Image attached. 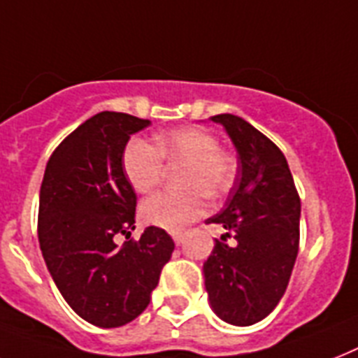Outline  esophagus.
Returning a JSON list of instances; mask_svg holds the SVG:
<instances>
[{"label":"esophagus","mask_w":358,"mask_h":358,"mask_svg":"<svg viewBox=\"0 0 358 358\" xmlns=\"http://www.w3.org/2000/svg\"><path fill=\"white\" fill-rule=\"evenodd\" d=\"M185 239H187V235L185 234H174V243H176V245H184Z\"/></svg>","instance_id":"34e87169"}]
</instances>
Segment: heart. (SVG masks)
<instances>
[{
  "label": "heart",
  "instance_id": "b5f03b06",
  "mask_svg": "<svg viewBox=\"0 0 358 358\" xmlns=\"http://www.w3.org/2000/svg\"><path fill=\"white\" fill-rule=\"evenodd\" d=\"M164 162L182 165L178 185L182 191L156 193L141 204V219L150 226L178 231L200 219L206 196L220 199L234 185L237 164L219 138L200 127H182L156 136V147L141 138L124 145L123 173L138 193H149L162 182Z\"/></svg>",
  "mask_w": 358,
  "mask_h": 358
}]
</instances>
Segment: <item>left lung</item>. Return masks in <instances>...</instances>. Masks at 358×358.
I'll return each mask as SVG.
<instances>
[{
    "instance_id": "8db88e82",
    "label": "left lung",
    "mask_w": 358,
    "mask_h": 358,
    "mask_svg": "<svg viewBox=\"0 0 358 358\" xmlns=\"http://www.w3.org/2000/svg\"><path fill=\"white\" fill-rule=\"evenodd\" d=\"M239 152V173L220 213L222 224L204 263L209 303L219 318L252 325L283 298L300 248V194L280 147L231 113L213 115ZM234 238V243H228Z\"/></svg>"
}]
</instances>
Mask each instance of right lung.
Instances as JSON below:
<instances>
[{
	"label": "right lung",
	"instance_id": "add662e5",
	"mask_svg": "<svg viewBox=\"0 0 358 358\" xmlns=\"http://www.w3.org/2000/svg\"><path fill=\"white\" fill-rule=\"evenodd\" d=\"M149 124L130 113H95L53 150L43 173V261L69 307L99 327H121L147 309L174 250L171 235L156 226L123 246L113 241L136 228L138 199L121 156L130 136Z\"/></svg>",
	"mask_w": 358,
	"mask_h": 358
}]
</instances>
